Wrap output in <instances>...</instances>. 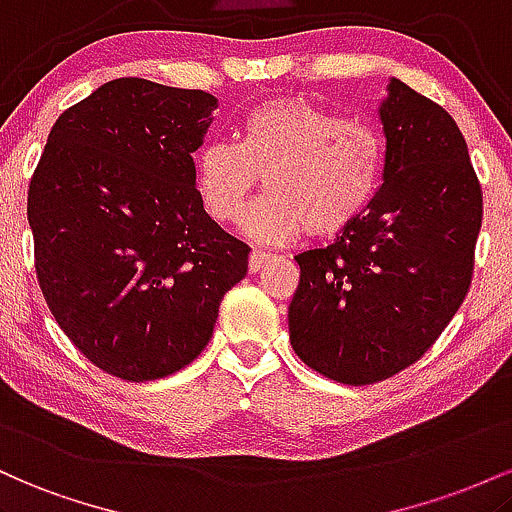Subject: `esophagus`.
Wrapping results in <instances>:
<instances>
[{
	"label": "esophagus",
	"mask_w": 512,
	"mask_h": 512,
	"mask_svg": "<svg viewBox=\"0 0 512 512\" xmlns=\"http://www.w3.org/2000/svg\"><path fill=\"white\" fill-rule=\"evenodd\" d=\"M271 254H268V251H258V249H254L251 251V256H249V271L251 273H258L261 271L263 266H266L268 261H271Z\"/></svg>",
	"instance_id": "esophagus-1"
}]
</instances>
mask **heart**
<instances>
[{"label":"heart","instance_id":"obj_1","mask_svg":"<svg viewBox=\"0 0 512 512\" xmlns=\"http://www.w3.org/2000/svg\"><path fill=\"white\" fill-rule=\"evenodd\" d=\"M380 130L341 118L295 96H275L246 111L237 145L208 142L195 154V191L220 225H239L266 179L268 193L246 232L283 244L304 229L317 237L343 232L367 210L382 179Z\"/></svg>","mask_w":512,"mask_h":512}]
</instances>
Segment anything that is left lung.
Here are the masks:
<instances>
[{
  "instance_id": "obj_1",
  "label": "left lung",
  "mask_w": 512,
  "mask_h": 512,
  "mask_svg": "<svg viewBox=\"0 0 512 512\" xmlns=\"http://www.w3.org/2000/svg\"><path fill=\"white\" fill-rule=\"evenodd\" d=\"M387 89L382 188L333 244L295 256L287 312L302 363L353 387L394 377L438 341L472 285L484 215L450 113L399 79Z\"/></svg>"
}]
</instances>
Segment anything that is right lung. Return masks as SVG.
Wrapping results in <instances>:
<instances>
[{
  "label": "right lung",
  "mask_w": 512,
  "mask_h": 512,
  "mask_svg": "<svg viewBox=\"0 0 512 512\" xmlns=\"http://www.w3.org/2000/svg\"><path fill=\"white\" fill-rule=\"evenodd\" d=\"M217 99L123 77L55 120L28 183L45 304L74 348L125 382L193 363L249 246L195 191L193 152Z\"/></svg>",
  "instance_id": "obj_1"
}]
</instances>
